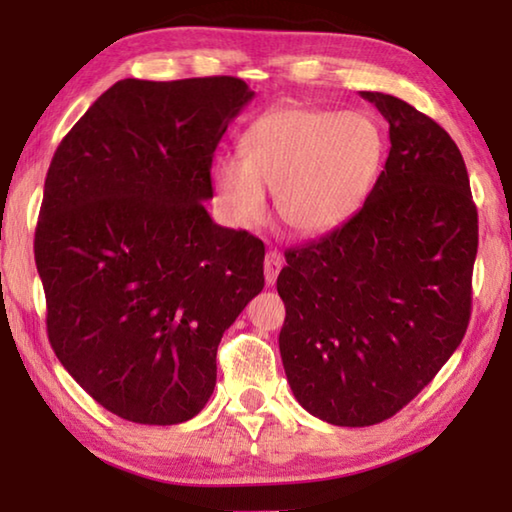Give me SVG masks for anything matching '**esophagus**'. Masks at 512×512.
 Listing matches in <instances>:
<instances>
[{
    "label": "esophagus",
    "instance_id": "obj_1",
    "mask_svg": "<svg viewBox=\"0 0 512 512\" xmlns=\"http://www.w3.org/2000/svg\"><path fill=\"white\" fill-rule=\"evenodd\" d=\"M282 266H284L282 255L277 253V250H268L266 257H264V277H266L268 287H273L277 275H280V271H282Z\"/></svg>",
    "mask_w": 512,
    "mask_h": 512
}]
</instances>
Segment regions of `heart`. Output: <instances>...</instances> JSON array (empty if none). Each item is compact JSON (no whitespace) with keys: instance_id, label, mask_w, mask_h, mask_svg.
Returning a JSON list of instances; mask_svg holds the SVG:
<instances>
[{"instance_id":"1","label":"heart","mask_w":512,"mask_h":512,"mask_svg":"<svg viewBox=\"0 0 512 512\" xmlns=\"http://www.w3.org/2000/svg\"><path fill=\"white\" fill-rule=\"evenodd\" d=\"M384 149V133L366 112L280 106L248 126L241 153L216 158V196L225 214L248 228L266 216L271 189L293 232L323 235L366 203Z\"/></svg>"}]
</instances>
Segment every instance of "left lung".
Returning a JSON list of instances; mask_svg holds the SVG:
<instances>
[{
    "mask_svg": "<svg viewBox=\"0 0 512 512\" xmlns=\"http://www.w3.org/2000/svg\"><path fill=\"white\" fill-rule=\"evenodd\" d=\"M391 151L361 210L289 248L284 372L311 415L370 427L404 409L461 345L472 314L479 216L452 137L409 103L361 92Z\"/></svg>",
    "mask_w": 512,
    "mask_h": 512,
    "instance_id": "1",
    "label": "left lung"
}]
</instances>
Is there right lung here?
I'll use <instances>...</instances> for the list:
<instances>
[{
  "mask_svg": "<svg viewBox=\"0 0 512 512\" xmlns=\"http://www.w3.org/2000/svg\"><path fill=\"white\" fill-rule=\"evenodd\" d=\"M255 97L235 76L117 81L58 144L36 228L47 334L103 409L192 420L225 329L264 289V244L221 228L212 158Z\"/></svg>",
  "mask_w": 512,
  "mask_h": 512,
  "instance_id": "1",
  "label": "right lung"
}]
</instances>
